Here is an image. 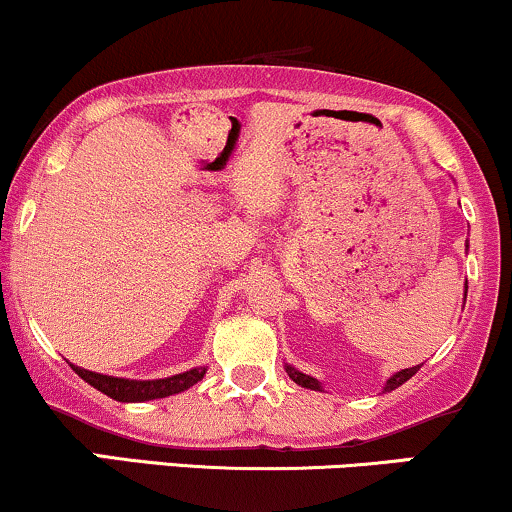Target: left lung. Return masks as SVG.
I'll return each instance as SVG.
<instances>
[{
	"label": "left lung",
	"mask_w": 512,
	"mask_h": 512,
	"mask_svg": "<svg viewBox=\"0 0 512 512\" xmlns=\"http://www.w3.org/2000/svg\"><path fill=\"white\" fill-rule=\"evenodd\" d=\"M465 248H467V245H465ZM465 298H467V281H465ZM283 367H286L288 377H291L298 386H303V389H310V391H322V381H319V379L310 377V374H303V372H300V369H295L293 365H288V362ZM417 369H420V365L408 367V369H400V372L391 374V377L386 379V384H384V393L396 391L398 386H403L405 381L412 377V374H417Z\"/></svg>",
	"instance_id": "8db88e82"
}]
</instances>
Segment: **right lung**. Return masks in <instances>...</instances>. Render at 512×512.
<instances>
[{
	"label": "right lung",
	"instance_id": "add662e5",
	"mask_svg": "<svg viewBox=\"0 0 512 512\" xmlns=\"http://www.w3.org/2000/svg\"><path fill=\"white\" fill-rule=\"evenodd\" d=\"M71 367L80 379L88 381L92 389L102 391L104 396L119 400V403H145V400L174 396V393L188 391L190 386H195L197 381H202V377H205L207 372V367H193L188 369V372L174 374V377H164V379H123V377H109V374H100V372H90V369H83L78 365H71Z\"/></svg>",
	"mask_w": 512,
	"mask_h": 512
}]
</instances>
